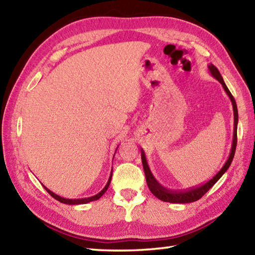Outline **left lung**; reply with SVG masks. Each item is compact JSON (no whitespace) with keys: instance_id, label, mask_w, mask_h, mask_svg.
<instances>
[{"instance_id":"obj_1","label":"left lung","mask_w":255,"mask_h":255,"mask_svg":"<svg viewBox=\"0 0 255 255\" xmlns=\"http://www.w3.org/2000/svg\"><path fill=\"white\" fill-rule=\"evenodd\" d=\"M208 70L210 74L213 77L218 80L219 82L223 85V88L225 89L226 93L228 94L229 99L232 103V108H234V116H235V124H234V139H232V145H231V151L229 154V158L227 160L224 166L221 167V170L216 174L211 180H209L207 183L203 184V185L197 186V187H193L191 189H186V191L183 192H176V191H171V189H167L163 187L161 184L155 180L152 173H151L150 167L148 165L147 159H145V154L143 149H141V161H142V165H143V171L145 174V181H147L148 187L150 189V192L152 193L156 198L161 199L162 202H167V203H174V204H186V203H193L196 202L199 198H202L204 195L207 193L209 189L215 185V183L217 182L219 178L225 174V172L229 169V166L231 164L232 160H234L235 152H236V148H237V128H238V108L236 101L234 99V96L230 93V91L227 88V85L225 83V81L221 77L220 72L218 71V69L216 68L214 64H209Z\"/></svg>"}]
</instances>
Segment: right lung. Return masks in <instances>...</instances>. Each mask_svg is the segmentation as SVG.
<instances>
[{"mask_svg": "<svg viewBox=\"0 0 255 255\" xmlns=\"http://www.w3.org/2000/svg\"><path fill=\"white\" fill-rule=\"evenodd\" d=\"M116 150H117V149H116ZM112 173H113V171L111 172V176H110V178H108V181H107V184L105 185V187L103 188L99 194H96V195H94V196H91V197H88V198H79V199H68V198H63V197H61V196H59V195H57V194H55V193H52V192L50 191V189H48L46 186H44V187H45L46 191L51 195V196H52L53 198L59 200V202H60V203L67 204V205L88 204V203H90V202H93V200H97L99 198H101V197L103 196V195H104V193L107 191V188H108V186H110V184H111V181H112Z\"/></svg>", "mask_w": 255, "mask_h": 255, "instance_id": "right-lung-1", "label": "right lung"}]
</instances>
